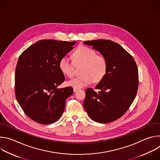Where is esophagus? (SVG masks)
Segmentation results:
<instances>
[{"label": "esophagus", "mask_w": 160, "mask_h": 160, "mask_svg": "<svg viewBox=\"0 0 160 160\" xmlns=\"http://www.w3.org/2000/svg\"><path fill=\"white\" fill-rule=\"evenodd\" d=\"M78 90V88H75V87H73V92H77V91Z\"/></svg>", "instance_id": "esophagus-1"}]
</instances>
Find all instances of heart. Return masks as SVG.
I'll use <instances>...</instances> for the list:
<instances>
[{"label":"heart","mask_w":160,"mask_h":160,"mask_svg":"<svg viewBox=\"0 0 160 160\" xmlns=\"http://www.w3.org/2000/svg\"><path fill=\"white\" fill-rule=\"evenodd\" d=\"M75 64H83L78 77L68 81V85L75 88H82L95 82H99L106 75L108 70V61L102 54H97L92 48L80 45L73 52ZM74 63L66 56L59 61L58 67L64 75L72 78L74 75Z\"/></svg>","instance_id":"1"}]
</instances>
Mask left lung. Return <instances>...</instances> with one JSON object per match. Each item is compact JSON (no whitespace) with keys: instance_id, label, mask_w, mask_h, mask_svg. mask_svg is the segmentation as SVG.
I'll use <instances>...</instances> for the list:
<instances>
[{"instance_id":"obj_1","label":"left lung","mask_w":160,"mask_h":160,"mask_svg":"<svg viewBox=\"0 0 160 160\" xmlns=\"http://www.w3.org/2000/svg\"><path fill=\"white\" fill-rule=\"evenodd\" d=\"M108 59L106 77L96 86L88 88L83 106L90 118L101 123L122 117L132 104L139 85L138 68L133 57L120 45L109 40H87Z\"/></svg>"}]
</instances>
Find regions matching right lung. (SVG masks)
Listing matches in <instances>:
<instances>
[{
  "instance_id": "right-lung-1",
  "label": "right lung",
  "mask_w": 160,
  "mask_h": 160,
  "mask_svg": "<svg viewBox=\"0 0 160 160\" xmlns=\"http://www.w3.org/2000/svg\"><path fill=\"white\" fill-rule=\"evenodd\" d=\"M76 42L41 40L20 55L15 72V95L26 115L48 125L58 121L65 108L71 87L57 88L64 80L59 59L73 49Z\"/></svg>"
}]
</instances>
